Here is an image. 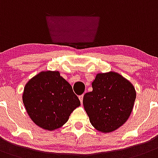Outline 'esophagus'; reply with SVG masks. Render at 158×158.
Returning <instances> with one entry per match:
<instances>
[{"label": "esophagus", "mask_w": 158, "mask_h": 158, "mask_svg": "<svg viewBox=\"0 0 158 158\" xmlns=\"http://www.w3.org/2000/svg\"><path fill=\"white\" fill-rule=\"evenodd\" d=\"M79 101H80L81 104H82V100H83V94H82V95H80V96H79Z\"/></svg>", "instance_id": "esophagus-1"}]
</instances>
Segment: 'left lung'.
Masks as SVG:
<instances>
[{
    "label": "left lung",
    "instance_id": "8db88e82",
    "mask_svg": "<svg viewBox=\"0 0 158 158\" xmlns=\"http://www.w3.org/2000/svg\"><path fill=\"white\" fill-rule=\"evenodd\" d=\"M91 92L83 96V107L96 130L109 133L128 120L136 91L131 82L115 72L98 73Z\"/></svg>",
    "mask_w": 158,
    "mask_h": 158
}]
</instances>
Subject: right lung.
<instances>
[{"label":"right lung","instance_id":"add662e5","mask_svg":"<svg viewBox=\"0 0 158 158\" xmlns=\"http://www.w3.org/2000/svg\"><path fill=\"white\" fill-rule=\"evenodd\" d=\"M23 102L28 116L48 131L61 127L80 106L72 87L58 71H42L26 83Z\"/></svg>","mask_w":158,"mask_h":158}]
</instances>
